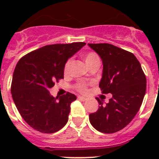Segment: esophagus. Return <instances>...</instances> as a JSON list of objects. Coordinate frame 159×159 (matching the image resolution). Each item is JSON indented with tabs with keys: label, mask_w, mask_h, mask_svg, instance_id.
I'll return each instance as SVG.
<instances>
[{
	"label": "esophagus",
	"mask_w": 159,
	"mask_h": 159,
	"mask_svg": "<svg viewBox=\"0 0 159 159\" xmlns=\"http://www.w3.org/2000/svg\"><path fill=\"white\" fill-rule=\"evenodd\" d=\"M78 99H80V100L81 101H85L87 100V98H85V97L84 96H78Z\"/></svg>",
	"instance_id": "esophagus-1"
}]
</instances>
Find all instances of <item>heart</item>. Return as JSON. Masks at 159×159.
I'll return each mask as SVG.
<instances>
[{
    "instance_id": "obj_1",
    "label": "heart",
    "mask_w": 159,
    "mask_h": 159,
    "mask_svg": "<svg viewBox=\"0 0 159 159\" xmlns=\"http://www.w3.org/2000/svg\"><path fill=\"white\" fill-rule=\"evenodd\" d=\"M83 57H84V61H85V63H86L88 67H89L91 64H92L94 62H95V61L99 60L98 55L95 52H89L85 53ZM71 64H72V60H71V59H69V60H67V61H66L64 67V73L65 75H67V74L69 73ZM75 88L78 90L79 92H82V93H84V92H87V85L86 84H84V83H79V84H77L76 85H75Z\"/></svg>"
}]
</instances>
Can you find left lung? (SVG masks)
Instances as JSON below:
<instances>
[{
	"label": "left lung",
	"mask_w": 159,
	"mask_h": 159,
	"mask_svg": "<svg viewBox=\"0 0 159 159\" xmlns=\"http://www.w3.org/2000/svg\"><path fill=\"white\" fill-rule=\"evenodd\" d=\"M102 61L99 88L102 94L111 93L103 105L99 98V109L90 114L91 124L97 130L111 134L124 128L139 110L147 88V78L133 53L110 43H88Z\"/></svg>",
	"instance_id": "1"
}]
</instances>
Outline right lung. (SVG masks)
Here are the masks:
<instances>
[{"mask_svg":"<svg viewBox=\"0 0 159 159\" xmlns=\"http://www.w3.org/2000/svg\"><path fill=\"white\" fill-rule=\"evenodd\" d=\"M86 44L84 42L50 44L20 59L12 75L11 93L18 111L37 131L52 134L65 126L71 103L76 99L67 92L57 100L49 88L64 79V67L69 57Z\"/></svg>","mask_w":159,"mask_h":159,"instance_id":"1","label":"right lung"}]
</instances>
